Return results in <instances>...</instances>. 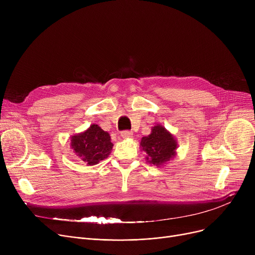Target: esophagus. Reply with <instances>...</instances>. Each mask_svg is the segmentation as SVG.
Instances as JSON below:
<instances>
[{"mask_svg":"<svg viewBox=\"0 0 255 255\" xmlns=\"http://www.w3.org/2000/svg\"><path fill=\"white\" fill-rule=\"evenodd\" d=\"M132 135H133V133L129 130H124L121 132V136H122L123 138H130V137H132Z\"/></svg>","mask_w":255,"mask_h":255,"instance_id":"obj_1","label":"esophagus"}]
</instances>
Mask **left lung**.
Masks as SVG:
<instances>
[{"instance_id":"1","label":"left lung","mask_w":255,"mask_h":255,"mask_svg":"<svg viewBox=\"0 0 255 255\" xmlns=\"http://www.w3.org/2000/svg\"><path fill=\"white\" fill-rule=\"evenodd\" d=\"M177 140L170 132L163 126L152 127L151 134L143 136L140 141V148L146 153L145 159L156 166H161L176 155Z\"/></svg>"}]
</instances>
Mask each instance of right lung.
Masks as SVG:
<instances>
[{
  "instance_id": "obj_1",
  "label": "right lung",
  "mask_w": 255,
  "mask_h": 255,
  "mask_svg": "<svg viewBox=\"0 0 255 255\" xmlns=\"http://www.w3.org/2000/svg\"><path fill=\"white\" fill-rule=\"evenodd\" d=\"M113 146L109 133L96 124L71 136V149L87 165L98 164L111 154Z\"/></svg>"
}]
</instances>
